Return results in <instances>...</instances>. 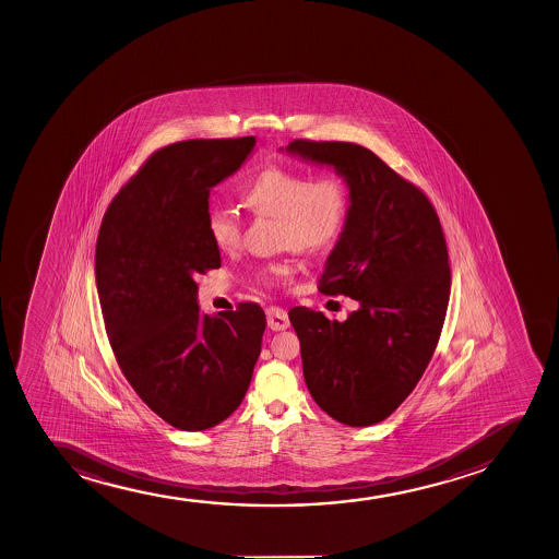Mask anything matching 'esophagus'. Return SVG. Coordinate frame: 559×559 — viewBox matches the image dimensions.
<instances>
[{
  "label": "esophagus",
  "instance_id": "esophagus-1",
  "mask_svg": "<svg viewBox=\"0 0 559 559\" xmlns=\"http://www.w3.org/2000/svg\"><path fill=\"white\" fill-rule=\"evenodd\" d=\"M266 321H269L270 330L280 332V330H287L289 328V314L282 308H269L266 311Z\"/></svg>",
  "mask_w": 559,
  "mask_h": 559
}]
</instances>
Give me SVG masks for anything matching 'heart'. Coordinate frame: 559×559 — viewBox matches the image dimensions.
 <instances>
[{
	"label": "heart",
	"mask_w": 559,
	"mask_h": 559,
	"mask_svg": "<svg viewBox=\"0 0 559 559\" xmlns=\"http://www.w3.org/2000/svg\"><path fill=\"white\" fill-rule=\"evenodd\" d=\"M246 205L259 216L282 219V245L314 251L334 245L347 224L350 193L337 175L313 179L300 169L270 166L257 174L245 190ZM206 229L219 250H235L242 238V222L227 206H212ZM295 274L290 261H276L257 270L269 285H287Z\"/></svg>",
	"instance_id": "obj_1"
}]
</instances>
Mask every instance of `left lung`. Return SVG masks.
Segmentation results:
<instances>
[{
    "label": "left lung",
    "mask_w": 559,
    "mask_h": 559,
    "mask_svg": "<svg viewBox=\"0 0 559 559\" xmlns=\"http://www.w3.org/2000/svg\"><path fill=\"white\" fill-rule=\"evenodd\" d=\"M285 151L347 182V224L319 290L359 308L340 322L298 306L289 319L314 403L340 424L369 427L411 395L440 340L451 289L442 225L427 195L369 148L295 140Z\"/></svg>",
    "instance_id": "1"
}]
</instances>
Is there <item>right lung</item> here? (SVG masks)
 Returning a JSON list of instances; mask_svg holds the SVG:
<instances>
[{"label":"right lung","mask_w":559,"mask_h":559,"mask_svg":"<svg viewBox=\"0 0 559 559\" xmlns=\"http://www.w3.org/2000/svg\"><path fill=\"white\" fill-rule=\"evenodd\" d=\"M255 138L190 140L156 153L121 188L98 231L95 272L109 345L143 403L180 430L222 424L242 403L266 317L257 304L203 314L195 276L219 269L209 195Z\"/></svg>","instance_id":"right-lung-1"}]
</instances>
